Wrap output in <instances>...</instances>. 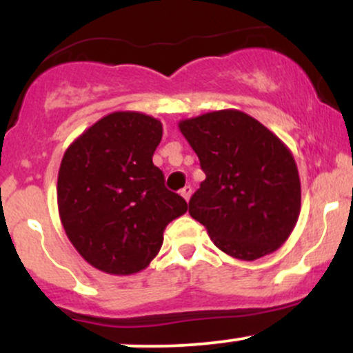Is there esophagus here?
Masks as SVG:
<instances>
[{
	"label": "esophagus",
	"instance_id": "obj_1",
	"mask_svg": "<svg viewBox=\"0 0 353 353\" xmlns=\"http://www.w3.org/2000/svg\"><path fill=\"white\" fill-rule=\"evenodd\" d=\"M190 194H192V188H190V185H184V188L181 189V196L184 197L185 201L190 199Z\"/></svg>",
	"mask_w": 353,
	"mask_h": 353
}]
</instances>
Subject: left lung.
Wrapping results in <instances>:
<instances>
[{
  "mask_svg": "<svg viewBox=\"0 0 353 353\" xmlns=\"http://www.w3.org/2000/svg\"><path fill=\"white\" fill-rule=\"evenodd\" d=\"M205 179L189 201L222 252L255 261L287 241L301 212L292 152L264 124L236 109L179 123Z\"/></svg>",
  "mask_w": 353,
  "mask_h": 353,
  "instance_id": "obj_1",
  "label": "left lung"
}]
</instances>
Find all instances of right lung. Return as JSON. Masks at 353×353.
I'll return each instance as SVG.
<instances>
[{
  "instance_id": "add662e5",
  "label": "right lung",
  "mask_w": 353,
  "mask_h": 353,
  "mask_svg": "<svg viewBox=\"0 0 353 353\" xmlns=\"http://www.w3.org/2000/svg\"><path fill=\"white\" fill-rule=\"evenodd\" d=\"M161 137L156 117L117 111L64 152L58 174L61 222L84 261L103 272L145 269L163 245L165 225L188 210L152 164Z\"/></svg>"
}]
</instances>
